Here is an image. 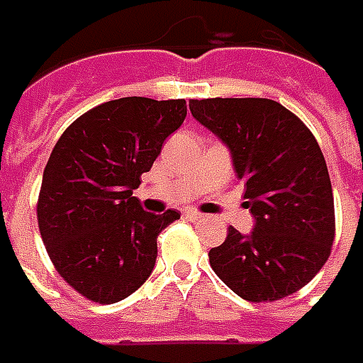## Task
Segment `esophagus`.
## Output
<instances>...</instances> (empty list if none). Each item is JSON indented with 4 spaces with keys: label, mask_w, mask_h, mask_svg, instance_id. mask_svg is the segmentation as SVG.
I'll return each instance as SVG.
<instances>
[{
    "label": "esophagus",
    "mask_w": 363,
    "mask_h": 363,
    "mask_svg": "<svg viewBox=\"0 0 363 363\" xmlns=\"http://www.w3.org/2000/svg\"><path fill=\"white\" fill-rule=\"evenodd\" d=\"M186 217L189 218V220H199V218H203V215L199 211H187Z\"/></svg>",
    "instance_id": "esophagus-1"
}]
</instances>
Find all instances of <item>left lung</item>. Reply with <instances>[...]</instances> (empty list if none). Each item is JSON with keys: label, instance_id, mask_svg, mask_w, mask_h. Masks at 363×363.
<instances>
[{"label": "left lung", "instance_id": "8db88e82", "mask_svg": "<svg viewBox=\"0 0 363 363\" xmlns=\"http://www.w3.org/2000/svg\"><path fill=\"white\" fill-rule=\"evenodd\" d=\"M195 119L233 154L254 215L250 235L228 227L211 248L213 272L252 303L284 299L309 284L334 242V197L325 156L305 123L264 97L191 99Z\"/></svg>", "mask_w": 363, "mask_h": 363}]
</instances>
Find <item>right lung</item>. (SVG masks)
<instances>
[{
	"mask_svg": "<svg viewBox=\"0 0 363 363\" xmlns=\"http://www.w3.org/2000/svg\"><path fill=\"white\" fill-rule=\"evenodd\" d=\"M186 115V99L121 97L84 113L52 148L38 230L56 272L86 299L117 303L152 274L156 238L179 213H146L133 189Z\"/></svg>",
	"mask_w": 363,
	"mask_h": 363,
	"instance_id": "right-lung-1",
	"label": "right lung"
}]
</instances>
